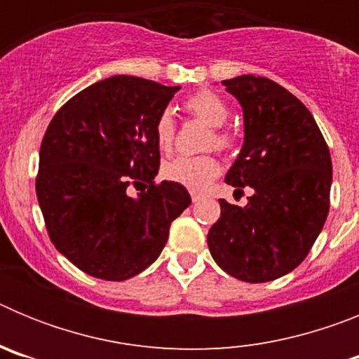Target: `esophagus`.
<instances>
[{"mask_svg": "<svg viewBox=\"0 0 359 359\" xmlns=\"http://www.w3.org/2000/svg\"><path fill=\"white\" fill-rule=\"evenodd\" d=\"M190 198H192V201L194 203H198L199 199H201V194H199V192H196V190H192V192H190Z\"/></svg>", "mask_w": 359, "mask_h": 359, "instance_id": "esophagus-1", "label": "esophagus"}]
</instances>
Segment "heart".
Returning a JSON list of instances; mask_svg holds the SVG:
<instances>
[{"label": "heart", "mask_w": 359, "mask_h": 359, "mask_svg": "<svg viewBox=\"0 0 359 359\" xmlns=\"http://www.w3.org/2000/svg\"><path fill=\"white\" fill-rule=\"evenodd\" d=\"M185 109L189 111L190 115H194L196 118L207 123V126L215 128L210 138V145H214L215 149L226 151L233 144V138H231L230 133L217 129L224 126L228 116H230V109H228L223 98L207 90L198 91V93L187 98ZM154 136H156V142L161 151H170L174 144V136H176V126H174L170 111H163L158 116L156 126H154ZM217 172L219 161L210 154L177 156L163 165V176L169 182L180 183V185L189 187L192 190L203 189L212 177L217 176Z\"/></svg>", "instance_id": "b5f03b06"}]
</instances>
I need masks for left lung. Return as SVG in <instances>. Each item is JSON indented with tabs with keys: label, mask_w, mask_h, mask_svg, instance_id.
I'll return each instance as SVG.
<instances>
[{
	"label": "left lung",
	"mask_w": 359,
	"mask_h": 359,
	"mask_svg": "<svg viewBox=\"0 0 359 359\" xmlns=\"http://www.w3.org/2000/svg\"><path fill=\"white\" fill-rule=\"evenodd\" d=\"M239 100L244 144L224 182L246 207L219 199L221 217L208 231L214 261L244 282H269L293 271L309 253L329 214L332 163L315 118L286 88L266 77L223 81Z\"/></svg>",
	"instance_id": "left-lung-1"
}]
</instances>
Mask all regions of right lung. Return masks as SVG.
Returning <instances> with one entry per match:
<instances>
[{
    "instance_id": "add662e5",
    "label": "right lung",
    "mask_w": 359,
    "mask_h": 359,
    "mask_svg": "<svg viewBox=\"0 0 359 359\" xmlns=\"http://www.w3.org/2000/svg\"><path fill=\"white\" fill-rule=\"evenodd\" d=\"M177 90L131 75L104 79L69 98L44 133L36 192L46 230L91 277L128 280L149 268L192 203L180 183H154V126ZM140 184L133 198L130 187Z\"/></svg>"
}]
</instances>
